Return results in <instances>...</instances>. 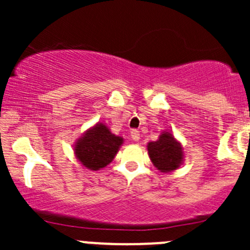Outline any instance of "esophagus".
<instances>
[{
    "mask_svg": "<svg viewBox=\"0 0 250 250\" xmlns=\"http://www.w3.org/2000/svg\"><path fill=\"white\" fill-rule=\"evenodd\" d=\"M130 135H132V139L134 141H138L140 139V132L137 129H133L132 132H130Z\"/></svg>",
    "mask_w": 250,
    "mask_h": 250,
    "instance_id": "obj_1",
    "label": "esophagus"
}]
</instances>
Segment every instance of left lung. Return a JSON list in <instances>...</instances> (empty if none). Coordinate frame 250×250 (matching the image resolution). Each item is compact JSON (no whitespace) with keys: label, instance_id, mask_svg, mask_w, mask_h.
I'll return each mask as SVG.
<instances>
[{"label":"left lung","instance_id":"1","mask_svg":"<svg viewBox=\"0 0 250 250\" xmlns=\"http://www.w3.org/2000/svg\"><path fill=\"white\" fill-rule=\"evenodd\" d=\"M147 150L151 161L161 172H172L183 161L180 144L168 132L163 133L157 141L148 143Z\"/></svg>","mask_w":250,"mask_h":250}]
</instances>
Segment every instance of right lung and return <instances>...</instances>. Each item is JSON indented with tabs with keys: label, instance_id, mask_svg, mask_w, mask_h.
<instances>
[{
	"label": "right lung",
	"instance_id": "add662e5",
	"mask_svg": "<svg viewBox=\"0 0 250 250\" xmlns=\"http://www.w3.org/2000/svg\"><path fill=\"white\" fill-rule=\"evenodd\" d=\"M123 139L116 137L104 125H97L78 140L75 153L84 167L97 170L113 160Z\"/></svg>",
	"mask_w": 250,
	"mask_h": 250
}]
</instances>
